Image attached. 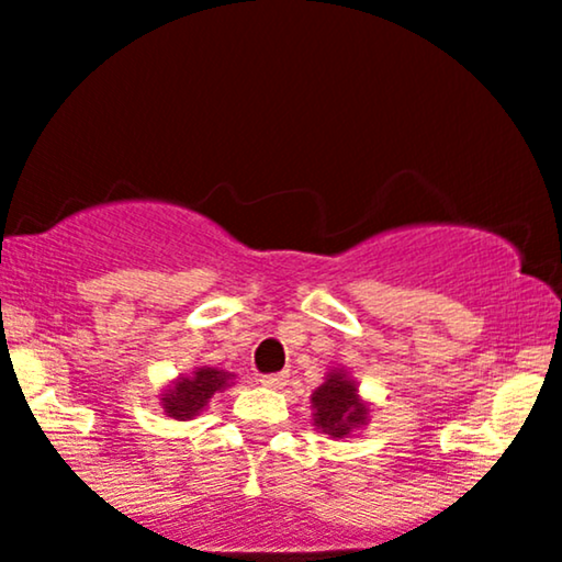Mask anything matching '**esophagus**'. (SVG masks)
<instances>
[{"instance_id":"34e87169","label":"esophagus","mask_w":562,"mask_h":562,"mask_svg":"<svg viewBox=\"0 0 562 562\" xmlns=\"http://www.w3.org/2000/svg\"><path fill=\"white\" fill-rule=\"evenodd\" d=\"M285 383H288L285 372H277V375H263L261 378V385H267V389H282Z\"/></svg>"}]
</instances>
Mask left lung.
Segmentation results:
<instances>
[{
  "mask_svg": "<svg viewBox=\"0 0 562 562\" xmlns=\"http://www.w3.org/2000/svg\"><path fill=\"white\" fill-rule=\"evenodd\" d=\"M370 402H364L353 380L344 367H333L325 383L312 393V420L319 434L330 438H348L370 423Z\"/></svg>",
  "mask_w": 562,
  "mask_h": 562,
  "instance_id": "left-lung-1",
  "label": "left lung"
}]
</instances>
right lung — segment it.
Here are the masks:
<instances>
[{"mask_svg": "<svg viewBox=\"0 0 562 562\" xmlns=\"http://www.w3.org/2000/svg\"><path fill=\"white\" fill-rule=\"evenodd\" d=\"M235 375L227 370H218V367L200 364L190 375L173 378L164 391H160V406H164L166 417L171 420H195L198 415H203L205 406L216 393L227 391Z\"/></svg>", "mask_w": 562, "mask_h": 562, "instance_id": "obj_1", "label": "right lung"}]
</instances>
